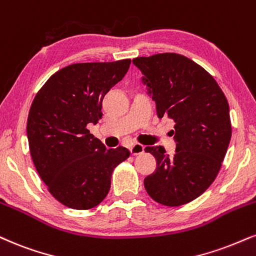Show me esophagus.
Here are the masks:
<instances>
[{"instance_id": "34e87169", "label": "esophagus", "mask_w": 256, "mask_h": 256, "mask_svg": "<svg viewBox=\"0 0 256 256\" xmlns=\"http://www.w3.org/2000/svg\"><path fill=\"white\" fill-rule=\"evenodd\" d=\"M144 149H146V148L142 146V144L134 143V144H132V146H131L130 152H131L132 155H140V154L144 152Z\"/></svg>"}]
</instances>
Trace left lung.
Segmentation results:
<instances>
[{"label":"left lung","instance_id":"1","mask_svg":"<svg viewBox=\"0 0 256 256\" xmlns=\"http://www.w3.org/2000/svg\"><path fill=\"white\" fill-rule=\"evenodd\" d=\"M156 104L158 118L174 120L176 149L146 146L156 170L144 178L148 194L166 206H180L202 196L216 178L230 138L229 104L204 68L178 54H158L132 60Z\"/></svg>","mask_w":256,"mask_h":256}]
</instances>
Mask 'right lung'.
Instances as JSON below:
<instances>
[{"label": "right lung", "instance_id": "1", "mask_svg": "<svg viewBox=\"0 0 256 256\" xmlns=\"http://www.w3.org/2000/svg\"><path fill=\"white\" fill-rule=\"evenodd\" d=\"M131 60L76 63L58 70L36 93L27 119L30 156L58 202L88 210L108 194L113 169L130 156L106 149L87 126L102 116V100L122 81Z\"/></svg>", "mask_w": 256, "mask_h": 256}]
</instances>
